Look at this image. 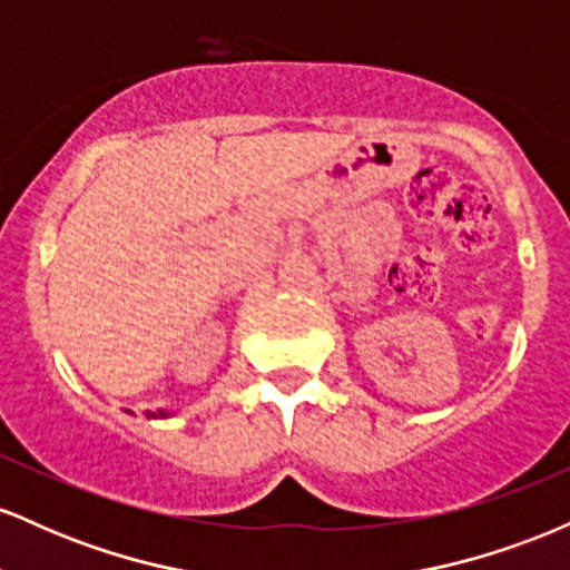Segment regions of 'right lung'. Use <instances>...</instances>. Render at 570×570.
I'll return each instance as SVG.
<instances>
[{
  "mask_svg": "<svg viewBox=\"0 0 570 570\" xmlns=\"http://www.w3.org/2000/svg\"><path fill=\"white\" fill-rule=\"evenodd\" d=\"M147 415H149V417H158V415L166 417V412H158V415H155V412H147Z\"/></svg>",
  "mask_w": 570,
  "mask_h": 570,
  "instance_id": "obj_1",
  "label": "right lung"
}]
</instances>
